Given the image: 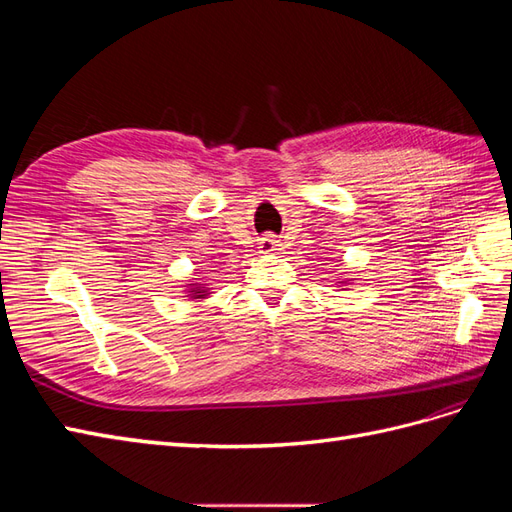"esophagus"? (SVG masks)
<instances>
[{"mask_svg":"<svg viewBox=\"0 0 512 512\" xmlns=\"http://www.w3.org/2000/svg\"><path fill=\"white\" fill-rule=\"evenodd\" d=\"M277 250H280V241H277L275 237L267 235V237L260 239V243H258V252L260 254H275Z\"/></svg>","mask_w":512,"mask_h":512,"instance_id":"esophagus-1","label":"esophagus"}]
</instances>
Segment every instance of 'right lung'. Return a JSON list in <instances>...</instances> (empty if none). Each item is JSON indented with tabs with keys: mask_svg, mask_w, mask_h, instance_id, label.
<instances>
[{
	"mask_svg": "<svg viewBox=\"0 0 512 512\" xmlns=\"http://www.w3.org/2000/svg\"><path fill=\"white\" fill-rule=\"evenodd\" d=\"M188 294L192 299H205L207 297V290H205V284H190L188 286Z\"/></svg>",
	"mask_w": 512,
	"mask_h": 512,
	"instance_id": "obj_1",
	"label": "right lung"
}]
</instances>
